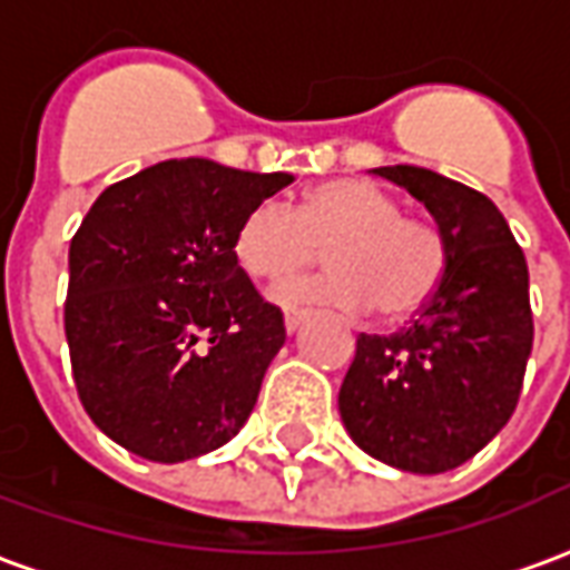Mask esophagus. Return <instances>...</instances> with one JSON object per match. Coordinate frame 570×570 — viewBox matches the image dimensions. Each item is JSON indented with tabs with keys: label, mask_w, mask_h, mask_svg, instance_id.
<instances>
[{
	"label": "esophagus",
	"mask_w": 570,
	"mask_h": 570,
	"mask_svg": "<svg viewBox=\"0 0 570 570\" xmlns=\"http://www.w3.org/2000/svg\"><path fill=\"white\" fill-rule=\"evenodd\" d=\"M305 317H308V311H298V308H286L284 311V326H286V333L293 335L305 323Z\"/></svg>",
	"instance_id": "1"
}]
</instances>
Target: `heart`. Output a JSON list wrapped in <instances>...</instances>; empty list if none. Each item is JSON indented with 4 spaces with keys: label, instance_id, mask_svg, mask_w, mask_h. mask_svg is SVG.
<instances>
[{
    "label": "heart",
    "instance_id": "1",
    "mask_svg": "<svg viewBox=\"0 0 570 570\" xmlns=\"http://www.w3.org/2000/svg\"><path fill=\"white\" fill-rule=\"evenodd\" d=\"M317 249H326L330 272L277 286L274 302L345 314L372 305L382 317H406L428 302L445 268L436 228L400 216V204L363 179L321 183L296 210L262 200L237 225L235 259L253 281L281 284L308 268Z\"/></svg>",
    "mask_w": 570,
    "mask_h": 570
}]
</instances>
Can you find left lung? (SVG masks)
<instances>
[{"label": "left lung", "instance_id": "left-lung-1", "mask_svg": "<svg viewBox=\"0 0 570 570\" xmlns=\"http://www.w3.org/2000/svg\"><path fill=\"white\" fill-rule=\"evenodd\" d=\"M372 174L424 204L445 268L406 330L360 335L338 412L375 461L445 473L485 449L519 403L534 342L528 265L501 210L476 188L412 164Z\"/></svg>", "mask_w": 570, "mask_h": 570}]
</instances>
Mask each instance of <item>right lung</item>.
I'll return each instance as SVG.
<instances>
[{"instance_id": "add662e5", "label": "right lung", "mask_w": 570, "mask_h": 570, "mask_svg": "<svg viewBox=\"0 0 570 570\" xmlns=\"http://www.w3.org/2000/svg\"><path fill=\"white\" fill-rule=\"evenodd\" d=\"M289 183L170 158L106 188L81 219L63 311L72 379L121 449L179 464L247 424L286 330L237 265L235 235Z\"/></svg>"}]
</instances>
